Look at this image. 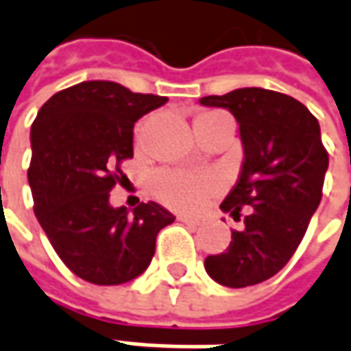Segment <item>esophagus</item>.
<instances>
[{
    "label": "esophagus",
    "mask_w": 351,
    "mask_h": 351,
    "mask_svg": "<svg viewBox=\"0 0 351 351\" xmlns=\"http://www.w3.org/2000/svg\"><path fill=\"white\" fill-rule=\"evenodd\" d=\"M182 223H186V225H199V223H204V219L202 217H192V215H180L178 217Z\"/></svg>",
    "instance_id": "obj_1"
}]
</instances>
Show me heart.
Segmentation results:
<instances>
[{
	"mask_svg": "<svg viewBox=\"0 0 351 351\" xmlns=\"http://www.w3.org/2000/svg\"><path fill=\"white\" fill-rule=\"evenodd\" d=\"M152 192L165 206L178 212H192L215 194L217 184L210 176L180 171H161L152 176Z\"/></svg>",
	"mask_w": 351,
	"mask_h": 351,
	"instance_id": "b5f03b06",
	"label": "heart"
}]
</instances>
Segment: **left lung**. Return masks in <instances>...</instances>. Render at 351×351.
<instances>
[{
  "mask_svg": "<svg viewBox=\"0 0 351 351\" xmlns=\"http://www.w3.org/2000/svg\"><path fill=\"white\" fill-rule=\"evenodd\" d=\"M199 104L235 116L245 161L221 210L245 227L225 252L208 256V276L225 287L256 285L293 256L322 198L328 153L319 120L305 104L260 87L202 97Z\"/></svg>",
  "mask_w": 351,
  "mask_h": 351,
  "instance_id": "8db88e82",
  "label": "left lung"
}]
</instances>
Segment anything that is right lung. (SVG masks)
Masks as SVG:
<instances>
[{
	"label": "right lung",
	"mask_w": 351,
	"mask_h": 351,
	"mask_svg": "<svg viewBox=\"0 0 351 351\" xmlns=\"http://www.w3.org/2000/svg\"><path fill=\"white\" fill-rule=\"evenodd\" d=\"M169 99L114 81H83L56 93L31 128L29 184L34 213L58 256L97 285L147 270L157 233L175 221L163 206H110L120 161L134 157V124Z\"/></svg>",
	"instance_id": "right-lung-1"
}]
</instances>
